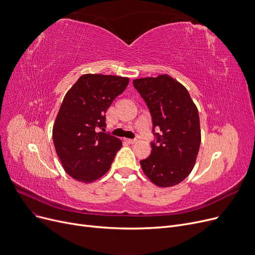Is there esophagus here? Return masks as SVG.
<instances>
[{"instance_id": "34e87169", "label": "esophagus", "mask_w": 255, "mask_h": 255, "mask_svg": "<svg viewBox=\"0 0 255 255\" xmlns=\"http://www.w3.org/2000/svg\"><path fill=\"white\" fill-rule=\"evenodd\" d=\"M126 141H127L128 143H131V144H132V143H135V142L137 141V139H135V138H134V139H130V138H128V139H126Z\"/></svg>"}]
</instances>
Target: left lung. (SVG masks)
Masks as SVG:
<instances>
[{"label": "left lung", "instance_id": "1", "mask_svg": "<svg viewBox=\"0 0 255 255\" xmlns=\"http://www.w3.org/2000/svg\"><path fill=\"white\" fill-rule=\"evenodd\" d=\"M148 105L154 133L151 155L140 161L149 180L159 187H172L192 171L199 151L200 125L197 107L187 89L168 74L133 80Z\"/></svg>", "mask_w": 255, "mask_h": 255}]
</instances>
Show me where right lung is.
<instances>
[{"instance_id":"add662e5","label":"right lung","mask_w":255,"mask_h":255,"mask_svg":"<svg viewBox=\"0 0 255 255\" xmlns=\"http://www.w3.org/2000/svg\"><path fill=\"white\" fill-rule=\"evenodd\" d=\"M129 84L128 77L84 74L66 93L52 127V139L64 170L83 183L109 171L122 140L104 132L105 114Z\"/></svg>"}]
</instances>
